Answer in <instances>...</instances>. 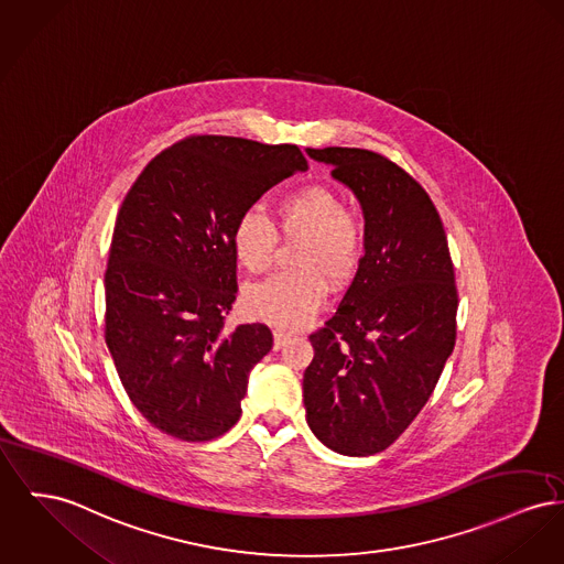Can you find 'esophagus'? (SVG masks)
<instances>
[{
	"label": "esophagus",
	"instance_id": "1",
	"mask_svg": "<svg viewBox=\"0 0 564 564\" xmlns=\"http://www.w3.org/2000/svg\"><path fill=\"white\" fill-rule=\"evenodd\" d=\"M292 338V332L274 330V349H281Z\"/></svg>",
	"mask_w": 564,
	"mask_h": 564
}]
</instances>
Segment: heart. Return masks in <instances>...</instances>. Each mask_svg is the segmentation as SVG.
Instances as JSON below:
<instances>
[{
    "instance_id": "1",
    "label": "heart",
    "mask_w": 564,
    "mask_h": 564,
    "mask_svg": "<svg viewBox=\"0 0 564 564\" xmlns=\"http://www.w3.org/2000/svg\"><path fill=\"white\" fill-rule=\"evenodd\" d=\"M281 232L304 236L296 265L247 292L253 317L279 328H299L308 322L328 294V283L343 288L360 270L366 238L362 226L347 213L345 202L328 185L311 183L276 199ZM232 245L240 264L264 272L276 251V228L258 208H247L236 219Z\"/></svg>"
}]
</instances>
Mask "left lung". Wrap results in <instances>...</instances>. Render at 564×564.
I'll list each match as a JSON object with an SVG mask.
<instances>
[{"label":"left lung","mask_w":564,"mask_h":564,"mask_svg":"<svg viewBox=\"0 0 564 564\" xmlns=\"http://www.w3.org/2000/svg\"><path fill=\"white\" fill-rule=\"evenodd\" d=\"M362 204L365 260L324 328L308 336L304 406L313 434L345 456L388 449L429 402L456 345L458 290L426 189L381 153L306 149Z\"/></svg>","instance_id":"left-lung-1"}]
</instances>
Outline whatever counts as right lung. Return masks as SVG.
<instances>
[{"mask_svg": "<svg viewBox=\"0 0 564 564\" xmlns=\"http://www.w3.org/2000/svg\"><path fill=\"white\" fill-rule=\"evenodd\" d=\"M306 167L296 144L187 135L128 192L104 274V336L133 406L155 429L199 443L238 422L272 332L226 328L238 292L234 224Z\"/></svg>", "mask_w": 564, "mask_h": 564, "instance_id": "obj_1", "label": "right lung"}]
</instances>
